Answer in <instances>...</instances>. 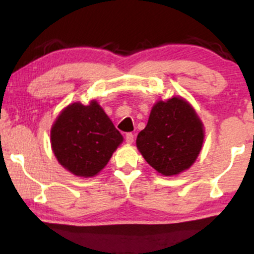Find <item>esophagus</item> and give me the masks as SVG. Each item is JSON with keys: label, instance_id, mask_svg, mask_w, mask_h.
Masks as SVG:
<instances>
[{"label": "esophagus", "instance_id": "obj_1", "mask_svg": "<svg viewBox=\"0 0 254 254\" xmlns=\"http://www.w3.org/2000/svg\"><path fill=\"white\" fill-rule=\"evenodd\" d=\"M125 142H127V144H132L133 142V135L131 132L127 133V136H125Z\"/></svg>", "mask_w": 254, "mask_h": 254}]
</instances>
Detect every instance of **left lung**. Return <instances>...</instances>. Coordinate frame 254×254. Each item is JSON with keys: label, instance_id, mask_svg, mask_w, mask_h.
<instances>
[{"label": "left lung", "instance_id": "8db88e82", "mask_svg": "<svg viewBox=\"0 0 254 254\" xmlns=\"http://www.w3.org/2000/svg\"><path fill=\"white\" fill-rule=\"evenodd\" d=\"M203 142L204 125L196 111L184 98L172 97L154 104L136 145L157 173L171 177L194 164Z\"/></svg>", "mask_w": 254, "mask_h": 254}]
</instances>
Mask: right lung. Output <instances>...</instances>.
<instances>
[{
  "mask_svg": "<svg viewBox=\"0 0 254 254\" xmlns=\"http://www.w3.org/2000/svg\"><path fill=\"white\" fill-rule=\"evenodd\" d=\"M51 148L57 161L76 177H94L104 170L123 136L97 100L64 107L52 124Z\"/></svg>",
  "mask_w": 254,
  "mask_h": 254,
  "instance_id": "obj_1",
  "label": "right lung"
}]
</instances>
